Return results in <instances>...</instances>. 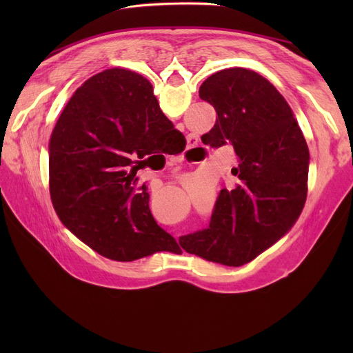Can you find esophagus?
<instances>
[{
    "label": "esophagus",
    "mask_w": 353,
    "mask_h": 353,
    "mask_svg": "<svg viewBox=\"0 0 353 353\" xmlns=\"http://www.w3.org/2000/svg\"><path fill=\"white\" fill-rule=\"evenodd\" d=\"M194 147H197V138L190 135L188 137V150H191V148H194Z\"/></svg>",
    "instance_id": "esophagus-1"
}]
</instances>
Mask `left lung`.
Wrapping results in <instances>:
<instances>
[{
	"label": "left lung",
	"instance_id": "1",
	"mask_svg": "<svg viewBox=\"0 0 353 353\" xmlns=\"http://www.w3.org/2000/svg\"><path fill=\"white\" fill-rule=\"evenodd\" d=\"M199 97L216 122L201 137L212 148L232 145L239 184L222 188L209 227L179 237L185 252L227 266L253 261L301 215L307 193L309 150L294 114L274 85L253 70L213 73Z\"/></svg>",
	"mask_w": 353,
	"mask_h": 353
}]
</instances>
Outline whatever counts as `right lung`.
Listing matches in <instances>:
<instances>
[{
    "instance_id": "obj_1",
    "label": "right lung",
    "mask_w": 353,
    "mask_h": 353,
    "mask_svg": "<svg viewBox=\"0 0 353 353\" xmlns=\"http://www.w3.org/2000/svg\"><path fill=\"white\" fill-rule=\"evenodd\" d=\"M184 141L141 74L117 68L94 74L74 91L50 138V196L59 218L113 261L176 253L135 175L150 154Z\"/></svg>"
}]
</instances>
